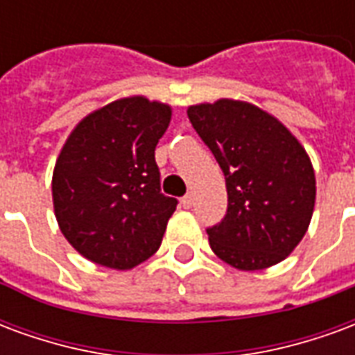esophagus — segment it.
Listing matches in <instances>:
<instances>
[{"mask_svg": "<svg viewBox=\"0 0 355 355\" xmlns=\"http://www.w3.org/2000/svg\"><path fill=\"white\" fill-rule=\"evenodd\" d=\"M193 205V193H186L184 198H182V207L190 209Z\"/></svg>", "mask_w": 355, "mask_h": 355, "instance_id": "1", "label": "esophagus"}]
</instances>
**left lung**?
<instances>
[{
    "instance_id": "1",
    "label": "left lung",
    "mask_w": 355,
    "mask_h": 355,
    "mask_svg": "<svg viewBox=\"0 0 355 355\" xmlns=\"http://www.w3.org/2000/svg\"><path fill=\"white\" fill-rule=\"evenodd\" d=\"M188 117L226 178L228 209L207 228L211 249L239 270L282 262L304 238L315 203L304 148L249 102L223 98L190 106Z\"/></svg>"
}]
</instances>
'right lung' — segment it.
Here are the masks:
<instances>
[{
	"label": "right lung",
	"mask_w": 355,
	"mask_h": 355,
	"mask_svg": "<svg viewBox=\"0 0 355 355\" xmlns=\"http://www.w3.org/2000/svg\"><path fill=\"white\" fill-rule=\"evenodd\" d=\"M171 108L131 96L110 102L66 140L53 173V203L70 245L101 266L129 270L162 245L177 198L162 193L155 146Z\"/></svg>",
	"instance_id": "1"
}]
</instances>
